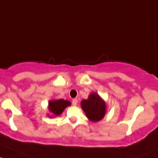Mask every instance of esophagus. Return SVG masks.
Here are the masks:
<instances>
[{
    "label": "esophagus",
    "instance_id": "1",
    "mask_svg": "<svg viewBox=\"0 0 158 158\" xmlns=\"http://www.w3.org/2000/svg\"><path fill=\"white\" fill-rule=\"evenodd\" d=\"M72 104H73V105H74V106H76V105H77V99H73V100H72Z\"/></svg>",
    "mask_w": 158,
    "mask_h": 158
}]
</instances>
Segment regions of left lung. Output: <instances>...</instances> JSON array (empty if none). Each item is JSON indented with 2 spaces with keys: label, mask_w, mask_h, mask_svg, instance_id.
<instances>
[{
  "label": "left lung",
  "mask_w": 158,
  "mask_h": 158,
  "mask_svg": "<svg viewBox=\"0 0 158 158\" xmlns=\"http://www.w3.org/2000/svg\"><path fill=\"white\" fill-rule=\"evenodd\" d=\"M81 103V108L90 121L98 122L105 115L106 104L97 94L93 93L87 100H83Z\"/></svg>",
  "instance_id": "obj_1"
}]
</instances>
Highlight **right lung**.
Segmentation results:
<instances>
[{
    "label": "right lung",
    "mask_w": 158,
    "mask_h": 158,
    "mask_svg": "<svg viewBox=\"0 0 158 158\" xmlns=\"http://www.w3.org/2000/svg\"><path fill=\"white\" fill-rule=\"evenodd\" d=\"M70 105H71V103L69 101L60 99V100L50 101L48 103V109H49L50 112L52 113L55 115H59L62 113L64 109Z\"/></svg>",
    "instance_id": "right-lung-1"
}]
</instances>
